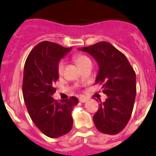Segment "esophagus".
<instances>
[{
	"label": "esophagus",
	"mask_w": 156,
	"mask_h": 156,
	"mask_svg": "<svg viewBox=\"0 0 156 156\" xmlns=\"http://www.w3.org/2000/svg\"><path fill=\"white\" fill-rule=\"evenodd\" d=\"M79 101H80L81 102H86L87 101V98H85V97H80V98H79Z\"/></svg>",
	"instance_id": "obj_1"
}]
</instances>
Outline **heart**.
I'll return each mask as SVG.
<instances>
[{"label":"heart","mask_w":156,"mask_h":156,"mask_svg":"<svg viewBox=\"0 0 156 156\" xmlns=\"http://www.w3.org/2000/svg\"><path fill=\"white\" fill-rule=\"evenodd\" d=\"M74 60H75L76 63L78 64V66L81 67L82 65H84L86 62H90V59L87 55H85V54H76L75 56H74ZM64 67H65V62L63 61H60L58 65V73L59 75H62L63 74Z\"/></svg>","instance_id":"1"}]
</instances>
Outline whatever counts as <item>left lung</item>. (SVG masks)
Here are the masks:
<instances>
[{"mask_svg":"<svg viewBox=\"0 0 156 156\" xmlns=\"http://www.w3.org/2000/svg\"><path fill=\"white\" fill-rule=\"evenodd\" d=\"M81 50L92 55L98 63L95 84L102 85V92L107 96L104 102L100 101L94 115V125L102 133L116 135L126 126L132 114L136 95L135 70L122 52L107 41Z\"/></svg>","mask_w":156,"mask_h":156,"instance_id":"obj_1","label":"left lung"}]
</instances>
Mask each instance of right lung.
Returning a JSON list of instances; mask_svg holds the SVG:
<instances>
[{"label":"right lung","mask_w":156,"mask_h":156,"mask_svg":"<svg viewBox=\"0 0 156 156\" xmlns=\"http://www.w3.org/2000/svg\"><path fill=\"white\" fill-rule=\"evenodd\" d=\"M71 49L41 41L31 50L24 67L22 93L29 115L37 127L53 139L70 131L72 109L78 102L74 96L60 102L52 97L56 91L58 62Z\"/></svg>","instance_id":"1"}]
</instances>
